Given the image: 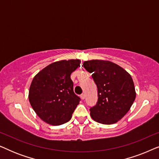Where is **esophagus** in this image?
Listing matches in <instances>:
<instances>
[{"label":"esophagus","instance_id":"1","mask_svg":"<svg viewBox=\"0 0 159 159\" xmlns=\"http://www.w3.org/2000/svg\"><path fill=\"white\" fill-rule=\"evenodd\" d=\"M80 98H81L82 100H84V98H85V95L82 94L81 95H80Z\"/></svg>","mask_w":159,"mask_h":159}]
</instances>
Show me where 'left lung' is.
Here are the masks:
<instances>
[{
    "label": "left lung",
    "mask_w": 159,
    "mask_h": 159,
    "mask_svg": "<svg viewBox=\"0 0 159 159\" xmlns=\"http://www.w3.org/2000/svg\"><path fill=\"white\" fill-rule=\"evenodd\" d=\"M83 66L92 74L98 88V99L90 109L91 118L103 125L116 123L129 111L135 99L131 75L109 61H87Z\"/></svg>",
    "instance_id": "8db88e82"
}]
</instances>
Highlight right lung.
<instances>
[{
	"label": "right lung",
	"mask_w": 159,
	"mask_h": 159,
	"mask_svg": "<svg viewBox=\"0 0 159 159\" xmlns=\"http://www.w3.org/2000/svg\"><path fill=\"white\" fill-rule=\"evenodd\" d=\"M79 59L62 60L49 64L34 76L29 101L37 115L49 125L70 120L80 98L73 90L71 74L80 66Z\"/></svg>",
	"instance_id": "add662e5"
}]
</instances>
